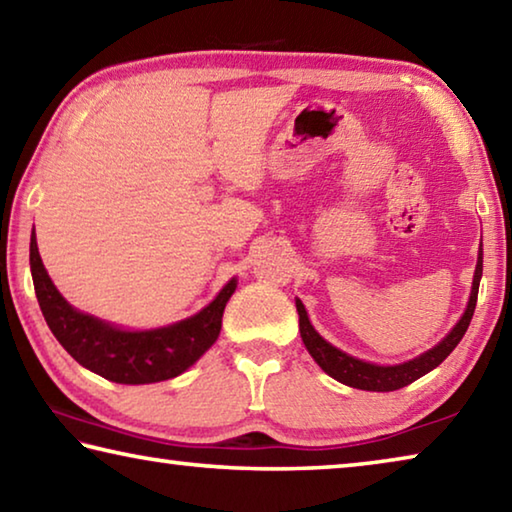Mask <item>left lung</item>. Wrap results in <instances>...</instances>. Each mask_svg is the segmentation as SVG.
Here are the masks:
<instances>
[{
  "mask_svg": "<svg viewBox=\"0 0 512 512\" xmlns=\"http://www.w3.org/2000/svg\"><path fill=\"white\" fill-rule=\"evenodd\" d=\"M483 275V250L479 248V259H476V271H474V280H472V293L470 300H467L465 314L461 320L454 325L452 332H449L443 341H440L436 348L427 350L420 357H415L411 361L397 363V366H377V363H368L361 361L357 357H350L343 350L334 348L332 343H327L323 336H320L314 325L309 323V316L305 311V305L300 300H296V309L300 316V336L305 348L309 350L311 357L323 368L329 377H334L336 381H341L345 386L352 388H361V391H377V393H388V391H397V388L409 386L411 381L420 379L422 375H427L436 366H440L452 350L461 343L463 334L470 327V320L474 316V307H476V296H479V282Z\"/></svg>",
  "mask_w": 512,
  "mask_h": 512,
  "instance_id": "8db88e82",
  "label": "left lung"
}]
</instances>
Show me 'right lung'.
<instances>
[{"mask_svg":"<svg viewBox=\"0 0 512 512\" xmlns=\"http://www.w3.org/2000/svg\"><path fill=\"white\" fill-rule=\"evenodd\" d=\"M29 250L33 287L51 334L83 368L115 384H155L194 366L219 339L223 309L237 289L232 277L198 314L167 327L128 332L69 305L45 271L36 235Z\"/></svg>","mask_w":512,"mask_h":512,"instance_id":"add662e5","label":"right lung"}]
</instances>
